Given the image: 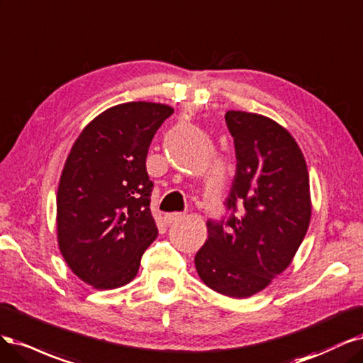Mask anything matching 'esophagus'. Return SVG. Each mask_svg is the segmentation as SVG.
Returning a JSON list of instances; mask_svg holds the SVG:
<instances>
[{"instance_id":"esophagus-1","label":"esophagus","mask_w":363,"mask_h":363,"mask_svg":"<svg viewBox=\"0 0 363 363\" xmlns=\"http://www.w3.org/2000/svg\"><path fill=\"white\" fill-rule=\"evenodd\" d=\"M184 216H185V214H182V213H169V214L164 216V221H166L167 225H170V223H173V221L184 218Z\"/></svg>"}]
</instances>
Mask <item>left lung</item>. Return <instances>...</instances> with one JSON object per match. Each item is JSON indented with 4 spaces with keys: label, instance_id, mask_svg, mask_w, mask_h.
Masks as SVG:
<instances>
[{
    "label": "left lung",
    "instance_id": "1",
    "mask_svg": "<svg viewBox=\"0 0 363 363\" xmlns=\"http://www.w3.org/2000/svg\"><path fill=\"white\" fill-rule=\"evenodd\" d=\"M237 172L225 206L228 217L208 220V240L196 253L203 284L245 298L291 264L311 221L309 174L292 135L261 114L228 111Z\"/></svg>",
    "mask_w": 363,
    "mask_h": 363
}]
</instances>
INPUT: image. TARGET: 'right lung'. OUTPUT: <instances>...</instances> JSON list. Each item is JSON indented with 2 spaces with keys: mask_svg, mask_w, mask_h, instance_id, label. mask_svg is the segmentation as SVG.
<instances>
[{
  "mask_svg": "<svg viewBox=\"0 0 363 363\" xmlns=\"http://www.w3.org/2000/svg\"><path fill=\"white\" fill-rule=\"evenodd\" d=\"M172 113L155 102L114 105L84 128L69 152L57 191L58 247L93 288L130 284L158 235L146 157Z\"/></svg>",
  "mask_w": 363,
  "mask_h": 363,
  "instance_id": "1",
  "label": "right lung"
}]
</instances>
